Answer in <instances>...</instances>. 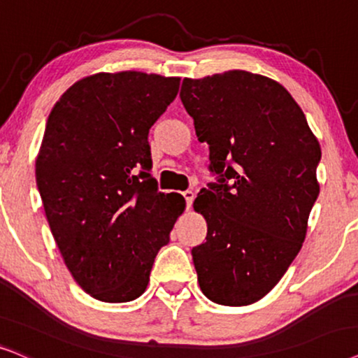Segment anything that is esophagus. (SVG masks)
<instances>
[{
    "mask_svg": "<svg viewBox=\"0 0 358 358\" xmlns=\"http://www.w3.org/2000/svg\"><path fill=\"white\" fill-rule=\"evenodd\" d=\"M183 198H185V201H187V206L192 208V204L194 201V193L192 192V189H187V192H183Z\"/></svg>",
    "mask_w": 358,
    "mask_h": 358,
    "instance_id": "esophagus-1",
    "label": "esophagus"
}]
</instances>
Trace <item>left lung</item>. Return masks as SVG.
<instances>
[{"instance_id": "left-lung-1", "label": "left lung", "mask_w": 358, "mask_h": 358, "mask_svg": "<svg viewBox=\"0 0 358 358\" xmlns=\"http://www.w3.org/2000/svg\"><path fill=\"white\" fill-rule=\"evenodd\" d=\"M180 98L219 175L194 201L208 224L206 242L192 250L199 288L217 304L247 306L301 250L321 147L292 94L264 75L185 78Z\"/></svg>"}]
</instances>
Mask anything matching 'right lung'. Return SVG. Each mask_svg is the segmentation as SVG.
Segmentation results:
<instances>
[{"instance_id":"right-lung-1","label":"right lung","mask_w":358,"mask_h":358,"mask_svg":"<svg viewBox=\"0 0 358 358\" xmlns=\"http://www.w3.org/2000/svg\"><path fill=\"white\" fill-rule=\"evenodd\" d=\"M178 88V76L101 71L71 85L47 119L36 159L42 204L66 268L99 301L145 292L185 209L149 173V131Z\"/></svg>"}]
</instances>
